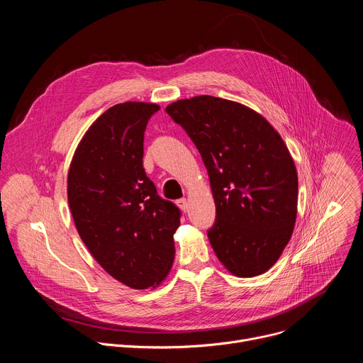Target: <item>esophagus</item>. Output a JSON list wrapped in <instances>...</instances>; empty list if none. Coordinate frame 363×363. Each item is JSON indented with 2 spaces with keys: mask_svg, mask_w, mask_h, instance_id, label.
Wrapping results in <instances>:
<instances>
[{
  "mask_svg": "<svg viewBox=\"0 0 363 363\" xmlns=\"http://www.w3.org/2000/svg\"><path fill=\"white\" fill-rule=\"evenodd\" d=\"M178 206L181 208V211H184V213H186L188 211V201L185 199V198H182V199H178Z\"/></svg>",
  "mask_w": 363,
  "mask_h": 363,
  "instance_id": "esophagus-1",
  "label": "esophagus"
}]
</instances>
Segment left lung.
Masks as SVG:
<instances>
[{
	"label": "left lung",
	"instance_id": "8db88e82",
	"mask_svg": "<svg viewBox=\"0 0 363 363\" xmlns=\"http://www.w3.org/2000/svg\"><path fill=\"white\" fill-rule=\"evenodd\" d=\"M199 150L208 171L217 218L208 238L237 277L270 270L291 238L298 181L279 132L241 103L195 96L165 109Z\"/></svg>",
	"mask_w": 363,
	"mask_h": 363
}]
</instances>
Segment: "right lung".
Segmentation results:
<instances>
[{
	"mask_svg": "<svg viewBox=\"0 0 363 363\" xmlns=\"http://www.w3.org/2000/svg\"><path fill=\"white\" fill-rule=\"evenodd\" d=\"M161 108L125 101L100 115L79 142L67 175L77 233L94 260L118 281L158 287L174 257L181 213L157 194L143 169V132Z\"/></svg>",
	"mask_w": 363,
	"mask_h": 363,
	"instance_id": "add662e5",
	"label": "right lung"
}]
</instances>
